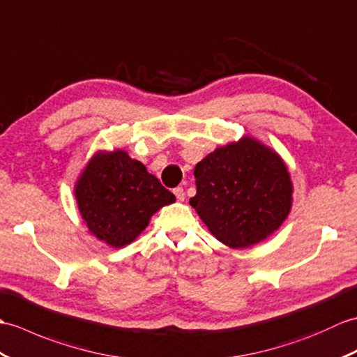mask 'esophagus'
Here are the masks:
<instances>
[{"label": "esophagus", "instance_id": "esophagus-1", "mask_svg": "<svg viewBox=\"0 0 357 357\" xmlns=\"http://www.w3.org/2000/svg\"><path fill=\"white\" fill-rule=\"evenodd\" d=\"M174 195H176V199L178 202H183L186 199V194L183 191V188H176V189H174Z\"/></svg>", "mask_w": 357, "mask_h": 357}]
</instances>
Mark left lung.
Returning a JSON list of instances; mask_svg holds the SVG:
<instances>
[{"instance_id":"1","label":"left lung","mask_w":357,"mask_h":357,"mask_svg":"<svg viewBox=\"0 0 357 357\" xmlns=\"http://www.w3.org/2000/svg\"><path fill=\"white\" fill-rule=\"evenodd\" d=\"M191 206L215 238L248 249L282 226L293 204L286 162L263 142L243 136L218 146L195 165Z\"/></svg>"}]
</instances>
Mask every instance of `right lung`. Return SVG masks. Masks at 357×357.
Here are the masks:
<instances>
[{
    "label": "right lung",
    "mask_w": 357,
    "mask_h": 357,
    "mask_svg": "<svg viewBox=\"0 0 357 357\" xmlns=\"http://www.w3.org/2000/svg\"><path fill=\"white\" fill-rule=\"evenodd\" d=\"M73 194L89 232L114 249L132 243L157 211L176 202L144 163L121 148L98 149L79 172Z\"/></svg>",
    "instance_id": "right-lung-1"
}]
</instances>
